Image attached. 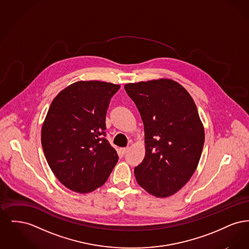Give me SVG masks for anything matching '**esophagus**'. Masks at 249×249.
Returning a JSON list of instances; mask_svg holds the SVG:
<instances>
[{
    "label": "esophagus",
    "instance_id": "1",
    "mask_svg": "<svg viewBox=\"0 0 249 249\" xmlns=\"http://www.w3.org/2000/svg\"><path fill=\"white\" fill-rule=\"evenodd\" d=\"M129 146L128 147H122V148H120V152L122 153V154H126L127 152H128V150H129Z\"/></svg>",
    "mask_w": 249,
    "mask_h": 249
}]
</instances>
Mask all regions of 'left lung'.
Segmentation results:
<instances>
[{
    "label": "left lung",
    "mask_w": 249,
    "mask_h": 249,
    "mask_svg": "<svg viewBox=\"0 0 249 249\" xmlns=\"http://www.w3.org/2000/svg\"><path fill=\"white\" fill-rule=\"evenodd\" d=\"M144 127L145 156L134 168L136 181L158 198L181 190L197 169L204 129L196 105L180 84L161 78L124 86Z\"/></svg>",
    "instance_id": "obj_1"
}]
</instances>
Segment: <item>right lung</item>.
Masks as SVG:
<instances>
[{
    "label": "right lung",
    "instance_id": "add662e5",
    "mask_svg": "<svg viewBox=\"0 0 249 249\" xmlns=\"http://www.w3.org/2000/svg\"><path fill=\"white\" fill-rule=\"evenodd\" d=\"M120 86L77 81L51 103L41 142L53 174L67 189L89 193L103 186L119 160L106 136L111 98Z\"/></svg>",
    "mask_w": 249,
    "mask_h": 249
}]
</instances>
